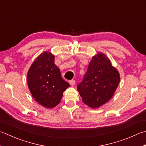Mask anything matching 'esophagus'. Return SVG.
Returning a JSON list of instances; mask_svg holds the SVG:
<instances>
[{"mask_svg":"<svg viewBox=\"0 0 146 146\" xmlns=\"http://www.w3.org/2000/svg\"><path fill=\"white\" fill-rule=\"evenodd\" d=\"M69 83L71 86H73V85L75 84V80H71L69 81Z\"/></svg>","mask_w":146,"mask_h":146,"instance_id":"34e87169","label":"esophagus"}]
</instances>
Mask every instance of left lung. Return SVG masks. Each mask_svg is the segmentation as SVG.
Here are the masks:
<instances>
[{
    "label": "left lung",
    "instance_id": "obj_1",
    "mask_svg": "<svg viewBox=\"0 0 146 146\" xmlns=\"http://www.w3.org/2000/svg\"><path fill=\"white\" fill-rule=\"evenodd\" d=\"M119 80L118 70L105 54L99 52L92 58L84 79L77 85V90L85 104L97 108L111 99Z\"/></svg>",
    "mask_w": 146,
    "mask_h": 146
}]
</instances>
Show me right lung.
<instances>
[{"instance_id":"obj_1","label":"right lung","mask_w":146,"mask_h":146,"mask_svg":"<svg viewBox=\"0 0 146 146\" xmlns=\"http://www.w3.org/2000/svg\"><path fill=\"white\" fill-rule=\"evenodd\" d=\"M27 82L33 98L46 108L56 107L64 91L70 87L54 64V56L47 52L42 53L31 64L28 71Z\"/></svg>"}]
</instances>
